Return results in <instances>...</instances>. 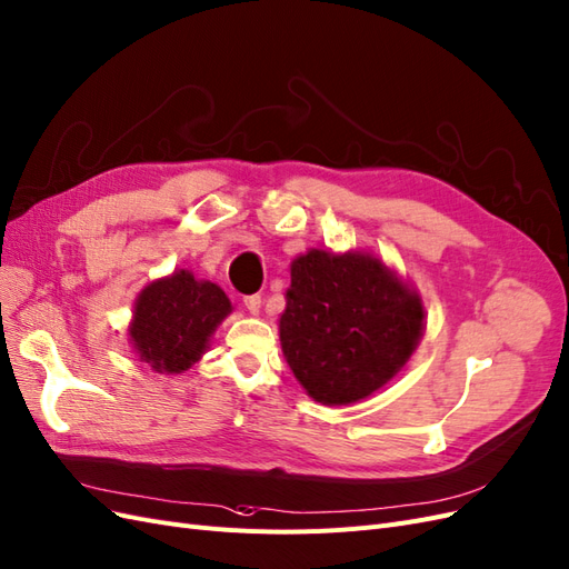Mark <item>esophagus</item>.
<instances>
[{"label": "esophagus", "instance_id": "obj_1", "mask_svg": "<svg viewBox=\"0 0 569 569\" xmlns=\"http://www.w3.org/2000/svg\"><path fill=\"white\" fill-rule=\"evenodd\" d=\"M243 305H246V309L250 311V315H260L262 298L260 296H248V298H243Z\"/></svg>", "mask_w": 569, "mask_h": 569}]
</instances>
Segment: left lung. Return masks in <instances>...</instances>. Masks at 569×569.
<instances>
[{
  "mask_svg": "<svg viewBox=\"0 0 569 569\" xmlns=\"http://www.w3.org/2000/svg\"><path fill=\"white\" fill-rule=\"evenodd\" d=\"M423 333L418 290L376 254L311 248L290 262L281 350L319 405L347 407L378 392Z\"/></svg>",
  "mask_w": 569,
  "mask_h": 569,
  "instance_id": "left-lung-1",
  "label": "left lung"
}]
</instances>
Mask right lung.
Listing matches in <instances>:
<instances>
[{
  "instance_id": "add662e5",
  "label": "right lung",
  "mask_w": 569,
  "mask_h": 569,
  "mask_svg": "<svg viewBox=\"0 0 569 569\" xmlns=\"http://www.w3.org/2000/svg\"><path fill=\"white\" fill-rule=\"evenodd\" d=\"M227 292L212 281L174 269L143 286L127 336L156 373H184L208 352L217 326L231 315Z\"/></svg>"
}]
</instances>
